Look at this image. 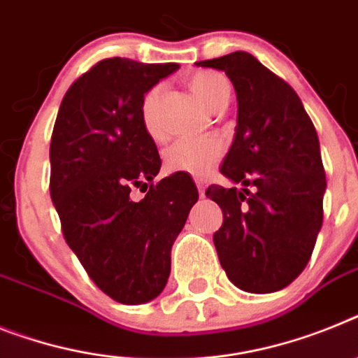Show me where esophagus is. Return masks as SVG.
<instances>
[{
	"label": "esophagus",
	"mask_w": 358,
	"mask_h": 358,
	"mask_svg": "<svg viewBox=\"0 0 358 358\" xmlns=\"http://www.w3.org/2000/svg\"><path fill=\"white\" fill-rule=\"evenodd\" d=\"M194 182H196L198 193H200V196L203 198V194H206V182H203L202 178H196V180H194Z\"/></svg>",
	"instance_id": "esophagus-1"
}]
</instances>
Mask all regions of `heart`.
I'll return each instance as SVG.
<instances>
[{
  "mask_svg": "<svg viewBox=\"0 0 358 358\" xmlns=\"http://www.w3.org/2000/svg\"><path fill=\"white\" fill-rule=\"evenodd\" d=\"M187 87L207 109L220 113L229 103L231 85L224 74L216 71H196L187 78ZM162 85L151 87L140 101V120L145 133L158 140L162 127L158 122V100ZM224 156V143L218 138L203 140H176L164 151V169L167 173H184L203 178L215 169Z\"/></svg>",
  "mask_w": 358,
  "mask_h": 358,
  "instance_id": "obj_1",
  "label": "heart"
}]
</instances>
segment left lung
<instances>
[{
  "label": "left lung",
  "instance_id": "1",
  "mask_svg": "<svg viewBox=\"0 0 358 358\" xmlns=\"http://www.w3.org/2000/svg\"><path fill=\"white\" fill-rule=\"evenodd\" d=\"M196 65L224 71L238 98L236 136L220 171L244 189L206 191L224 213L213 235L216 253L240 289H284L308 266L324 220L326 173L315 125L293 87L249 52Z\"/></svg>",
  "mask_w": 358,
  "mask_h": 358
}]
</instances>
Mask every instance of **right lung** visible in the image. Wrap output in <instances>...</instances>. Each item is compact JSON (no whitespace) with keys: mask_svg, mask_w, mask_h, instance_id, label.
I'll list each match as a JSON object with an SVG mask.
<instances>
[{"mask_svg":"<svg viewBox=\"0 0 358 358\" xmlns=\"http://www.w3.org/2000/svg\"><path fill=\"white\" fill-rule=\"evenodd\" d=\"M178 63L107 58L69 87L50 138V198L62 233L87 275L120 304L162 293L171 248L196 203L189 174L155 184L156 143L140 120V101ZM133 187H146L142 201Z\"/></svg>","mask_w":358,"mask_h":358,"instance_id":"right-lung-1","label":"right lung"}]
</instances>
